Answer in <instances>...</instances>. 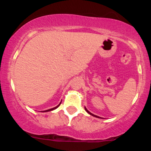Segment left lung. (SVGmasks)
Instances as JSON below:
<instances>
[{"instance_id":"1","label":"left lung","mask_w":151,"mask_h":151,"mask_svg":"<svg viewBox=\"0 0 151 151\" xmlns=\"http://www.w3.org/2000/svg\"><path fill=\"white\" fill-rule=\"evenodd\" d=\"M84 109H85V111H86V112H87V113H88V114H90V115L93 116H94V117H96V118H100L99 116H97L94 115V114H91V112H89V111H88V110H87V109H86V107H84Z\"/></svg>"}]
</instances>
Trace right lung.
Here are the masks:
<instances>
[{"mask_svg":"<svg viewBox=\"0 0 151 151\" xmlns=\"http://www.w3.org/2000/svg\"><path fill=\"white\" fill-rule=\"evenodd\" d=\"M60 104H61V102H60ZM60 104H59V105H58V106H57L54 107V108H52V109H48V110H45V111H42V112H47V111H52V110H55V109H56L57 108H58V107H59V106H60Z\"/></svg>","mask_w":151,"mask_h":151,"instance_id":"add662e5","label":"right lung"}]
</instances>
